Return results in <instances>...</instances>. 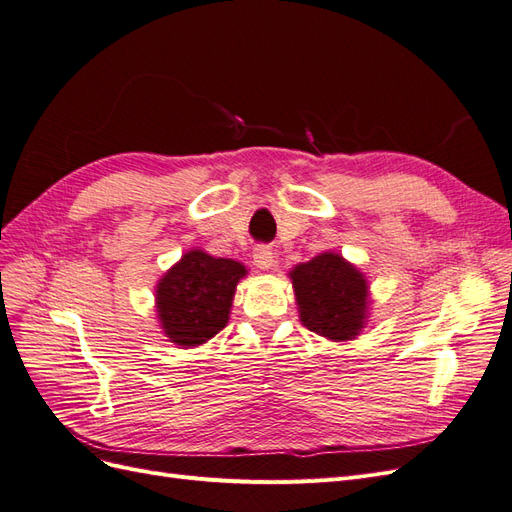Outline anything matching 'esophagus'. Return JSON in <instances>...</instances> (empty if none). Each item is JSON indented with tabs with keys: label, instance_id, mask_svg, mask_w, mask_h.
<instances>
[{
	"label": "esophagus",
	"instance_id": "esophagus-1",
	"mask_svg": "<svg viewBox=\"0 0 512 512\" xmlns=\"http://www.w3.org/2000/svg\"><path fill=\"white\" fill-rule=\"evenodd\" d=\"M254 262H256L258 269H265V271L271 269L273 262H275L271 247L269 245H256L254 247Z\"/></svg>",
	"mask_w": 512,
	"mask_h": 512
}]
</instances>
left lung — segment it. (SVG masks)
Listing matches in <instances>:
<instances>
[{
  "mask_svg": "<svg viewBox=\"0 0 512 512\" xmlns=\"http://www.w3.org/2000/svg\"><path fill=\"white\" fill-rule=\"evenodd\" d=\"M303 327L333 342H348L367 322L365 275L335 252H324L290 271Z\"/></svg>",
  "mask_w": 512,
  "mask_h": 512,
  "instance_id": "left-lung-1",
  "label": "left lung"
}]
</instances>
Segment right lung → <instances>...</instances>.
I'll list each match as a JSON object with an SVG mask.
<instances>
[{
	"instance_id": "obj_1",
	"label": "right lung",
	"mask_w": 512,
	"mask_h": 512,
	"mask_svg": "<svg viewBox=\"0 0 512 512\" xmlns=\"http://www.w3.org/2000/svg\"><path fill=\"white\" fill-rule=\"evenodd\" d=\"M245 273L237 260L213 258L203 250L185 252L156 288L164 335L181 348L209 342L226 327L232 297Z\"/></svg>"
}]
</instances>
